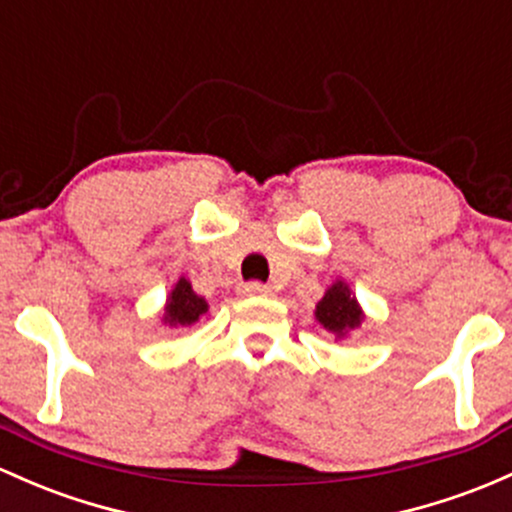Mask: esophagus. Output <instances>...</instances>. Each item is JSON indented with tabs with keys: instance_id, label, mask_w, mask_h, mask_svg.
<instances>
[{
	"instance_id": "34e87169",
	"label": "esophagus",
	"mask_w": 512,
	"mask_h": 512,
	"mask_svg": "<svg viewBox=\"0 0 512 512\" xmlns=\"http://www.w3.org/2000/svg\"><path fill=\"white\" fill-rule=\"evenodd\" d=\"M243 294L245 296H269L272 291H269V286L262 282H247V284H243Z\"/></svg>"
}]
</instances>
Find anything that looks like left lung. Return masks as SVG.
<instances>
[{
    "label": "left lung",
    "instance_id": "8db88e82",
    "mask_svg": "<svg viewBox=\"0 0 512 512\" xmlns=\"http://www.w3.org/2000/svg\"><path fill=\"white\" fill-rule=\"evenodd\" d=\"M316 318L323 323V328L345 335L347 330L357 328L362 323V311H359L357 301L350 296V289L338 282L325 291L323 301L316 306Z\"/></svg>",
    "mask_w": 512,
    "mask_h": 512
}]
</instances>
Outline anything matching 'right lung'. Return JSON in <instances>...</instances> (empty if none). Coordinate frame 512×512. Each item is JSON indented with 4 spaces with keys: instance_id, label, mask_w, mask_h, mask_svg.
<instances>
[{
    "instance_id": "add662e5",
    "label": "right lung",
    "mask_w": 512,
    "mask_h": 512,
    "mask_svg": "<svg viewBox=\"0 0 512 512\" xmlns=\"http://www.w3.org/2000/svg\"><path fill=\"white\" fill-rule=\"evenodd\" d=\"M206 301L194 294L192 284L187 279H179L177 286L172 289V296L167 299L165 308V323L170 325H192L199 320L201 313H206Z\"/></svg>"
}]
</instances>
